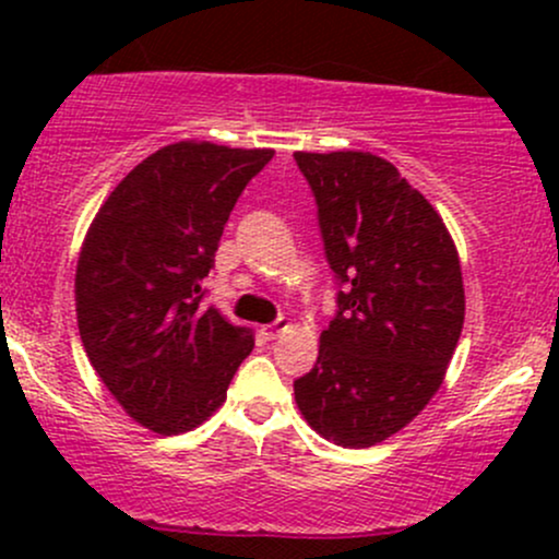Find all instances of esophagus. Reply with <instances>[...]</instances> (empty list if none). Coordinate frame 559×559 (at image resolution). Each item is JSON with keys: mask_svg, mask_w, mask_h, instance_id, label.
<instances>
[{"mask_svg": "<svg viewBox=\"0 0 559 559\" xmlns=\"http://www.w3.org/2000/svg\"><path fill=\"white\" fill-rule=\"evenodd\" d=\"M286 329H288V320L286 318H278V320H273V323L262 325L260 333L267 338V342H273V338H278Z\"/></svg>", "mask_w": 559, "mask_h": 559, "instance_id": "34e87169", "label": "esophagus"}]
</instances>
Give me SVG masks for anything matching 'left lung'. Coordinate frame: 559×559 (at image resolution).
Returning a JSON list of instances; mask_svg holds the SVG:
<instances>
[{"label": "left lung", "instance_id": "obj_1", "mask_svg": "<svg viewBox=\"0 0 559 559\" xmlns=\"http://www.w3.org/2000/svg\"><path fill=\"white\" fill-rule=\"evenodd\" d=\"M318 204L336 316L294 381L305 420L338 447L389 439L441 386L465 320L452 236L418 189L370 152H297Z\"/></svg>", "mask_w": 559, "mask_h": 559}]
</instances>
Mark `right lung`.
<instances>
[{
  "label": "right lung",
  "instance_id": "right-lung-1",
  "mask_svg": "<svg viewBox=\"0 0 559 559\" xmlns=\"http://www.w3.org/2000/svg\"><path fill=\"white\" fill-rule=\"evenodd\" d=\"M273 155L210 141L163 146L115 186L88 228L75 271L83 349L155 433L207 420L252 352V331L202 305V278L236 199Z\"/></svg>",
  "mask_w": 559,
  "mask_h": 559
}]
</instances>
